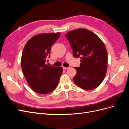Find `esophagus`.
<instances>
[{
    "label": "esophagus",
    "mask_w": 129,
    "mask_h": 129,
    "mask_svg": "<svg viewBox=\"0 0 129 129\" xmlns=\"http://www.w3.org/2000/svg\"><path fill=\"white\" fill-rule=\"evenodd\" d=\"M68 68H69V67H63V69L64 70L67 69H68Z\"/></svg>",
    "instance_id": "esophagus-1"
}]
</instances>
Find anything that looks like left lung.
<instances>
[{
  "label": "left lung",
  "mask_w": 129,
  "mask_h": 129,
  "mask_svg": "<svg viewBox=\"0 0 129 129\" xmlns=\"http://www.w3.org/2000/svg\"><path fill=\"white\" fill-rule=\"evenodd\" d=\"M75 57L81 58L79 67L73 78L75 83L84 90H92L102 83L107 73L108 53L104 43L96 34L79 28L65 35Z\"/></svg>",
  "instance_id": "left-lung-1"
}]
</instances>
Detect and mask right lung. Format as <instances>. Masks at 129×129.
I'll return each mask as SVG.
<instances>
[{
	"instance_id": "add662e5",
	"label": "right lung",
	"mask_w": 129,
	"mask_h": 129,
	"mask_svg": "<svg viewBox=\"0 0 129 129\" xmlns=\"http://www.w3.org/2000/svg\"><path fill=\"white\" fill-rule=\"evenodd\" d=\"M60 33L37 34L28 41L21 56V68L27 83L33 91L40 94L52 92L58 84L62 67L45 64L50 57V48Z\"/></svg>"
}]
</instances>
